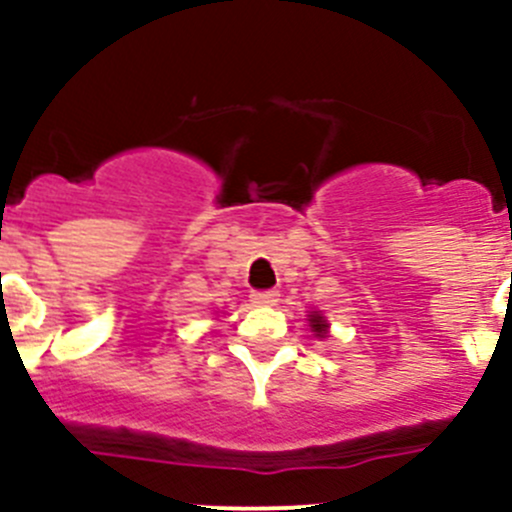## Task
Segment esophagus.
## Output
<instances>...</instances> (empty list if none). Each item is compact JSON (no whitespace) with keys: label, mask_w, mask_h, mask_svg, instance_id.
Masks as SVG:
<instances>
[{"label":"esophagus","mask_w":512,"mask_h":512,"mask_svg":"<svg viewBox=\"0 0 512 512\" xmlns=\"http://www.w3.org/2000/svg\"><path fill=\"white\" fill-rule=\"evenodd\" d=\"M277 297H280V294H277L275 289H262V292L250 294L252 304H257V307H270V304L277 302Z\"/></svg>","instance_id":"obj_1"}]
</instances>
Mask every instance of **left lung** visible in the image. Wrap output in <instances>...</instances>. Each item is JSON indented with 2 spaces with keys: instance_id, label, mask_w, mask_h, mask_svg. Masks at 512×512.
Segmentation results:
<instances>
[{
  "instance_id": "left-lung-1",
  "label": "left lung",
  "mask_w": 512,
  "mask_h": 512,
  "mask_svg": "<svg viewBox=\"0 0 512 512\" xmlns=\"http://www.w3.org/2000/svg\"><path fill=\"white\" fill-rule=\"evenodd\" d=\"M309 327H312V332L317 334V337H327V319H324L322 314H309Z\"/></svg>"
}]
</instances>
